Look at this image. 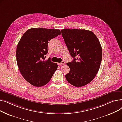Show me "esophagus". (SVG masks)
<instances>
[{
  "mask_svg": "<svg viewBox=\"0 0 122 122\" xmlns=\"http://www.w3.org/2000/svg\"><path fill=\"white\" fill-rule=\"evenodd\" d=\"M58 64L59 65H65V62L64 61H62L61 63H58Z\"/></svg>",
  "mask_w": 122,
  "mask_h": 122,
  "instance_id": "obj_1",
  "label": "esophagus"
}]
</instances>
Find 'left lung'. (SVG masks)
<instances>
[{
  "instance_id": "left-lung-1",
  "label": "left lung",
  "mask_w": 122,
  "mask_h": 122,
  "mask_svg": "<svg viewBox=\"0 0 122 122\" xmlns=\"http://www.w3.org/2000/svg\"><path fill=\"white\" fill-rule=\"evenodd\" d=\"M61 31L74 58L67 63L70 72L65 75L66 79L75 86H86L93 80L100 68L102 55L100 42L90 30L64 29Z\"/></svg>"
}]
</instances>
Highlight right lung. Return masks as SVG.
<instances>
[{
    "mask_svg": "<svg viewBox=\"0 0 122 122\" xmlns=\"http://www.w3.org/2000/svg\"><path fill=\"white\" fill-rule=\"evenodd\" d=\"M61 34L57 29L31 28L21 38L16 49L17 65L24 78L33 86L46 85L57 69V64L44 60V55L48 42Z\"/></svg>",
    "mask_w": 122,
    "mask_h": 122,
    "instance_id": "1",
    "label": "right lung"
}]
</instances>
